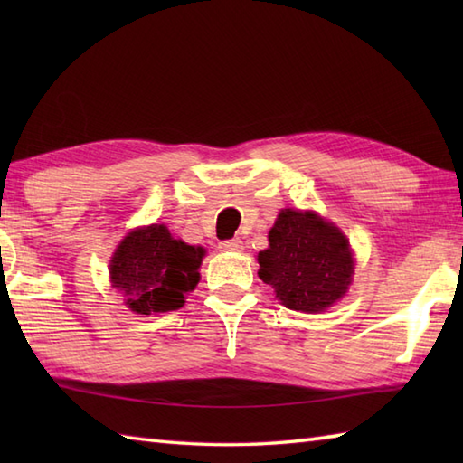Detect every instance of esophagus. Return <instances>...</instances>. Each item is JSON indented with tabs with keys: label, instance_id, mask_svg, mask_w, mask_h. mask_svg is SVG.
I'll list each match as a JSON object with an SVG mask.
<instances>
[{
	"label": "esophagus",
	"instance_id": "obj_1",
	"mask_svg": "<svg viewBox=\"0 0 463 463\" xmlns=\"http://www.w3.org/2000/svg\"><path fill=\"white\" fill-rule=\"evenodd\" d=\"M219 249L224 252H237L242 249V241L241 239H231V241H222L219 244Z\"/></svg>",
	"mask_w": 463,
	"mask_h": 463
}]
</instances>
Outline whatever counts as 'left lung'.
I'll list each match as a JSON object with an SVG mask.
<instances>
[{
	"instance_id": "8db88e82",
	"label": "left lung",
	"mask_w": 463,
	"mask_h": 463,
	"mask_svg": "<svg viewBox=\"0 0 463 463\" xmlns=\"http://www.w3.org/2000/svg\"><path fill=\"white\" fill-rule=\"evenodd\" d=\"M259 252V277L290 310L322 312L342 298L354 260L346 237L314 213L284 209Z\"/></svg>"
}]
</instances>
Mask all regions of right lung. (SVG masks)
<instances>
[{
    "label": "right lung",
    "mask_w": 463,
    "mask_h": 463,
    "mask_svg": "<svg viewBox=\"0 0 463 463\" xmlns=\"http://www.w3.org/2000/svg\"><path fill=\"white\" fill-rule=\"evenodd\" d=\"M204 249L171 237L163 224L125 237L111 260V282L137 314L181 308L184 294L199 282Z\"/></svg>",
    "instance_id": "1"
}]
</instances>
